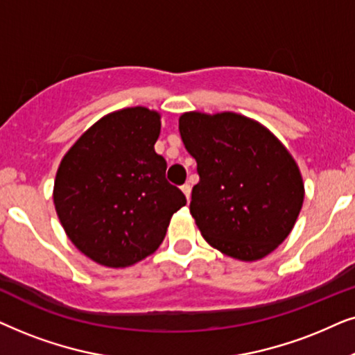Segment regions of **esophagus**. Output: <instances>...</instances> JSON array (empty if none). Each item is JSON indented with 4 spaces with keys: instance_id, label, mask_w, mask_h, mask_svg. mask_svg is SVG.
Returning <instances> with one entry per match:
<instances>
[{
    "instance_id": "34e87169",
    "label": "esophagus",
    "mask_w": 355,
    "mask_h": 355,
    "mask_svg": "<svg viewBox=\"0 0 355 355\" xmlns=\"http://www.w3.org/2000/svg\"><path fill=\"white\" fill-rule=\"evenodd\" d=\"M182 191L185 193L187 200L190 201V198H191V187H190V183H185V185H182Z\"/></svg>"
}]
</instances>
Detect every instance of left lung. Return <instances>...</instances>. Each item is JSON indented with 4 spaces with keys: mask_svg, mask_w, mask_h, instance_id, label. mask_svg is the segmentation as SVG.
Returning <instances> with one entry per match:
<instances>
[{
    "mask_svg": "<svg viewBox=\"0 0 355 355\" xmlns=\"http://www.w3.org/2000/svg\"><path fill=\"white\" fill-rule=\"evenodd\" d=\"M178 128L196 159L190 212L206 242L242 261L271 253L304 202L292 155L264 126L232 112L183 113Z\"/></svg>",
    "mask_w": 355,
    "mask_h": 355,
    "instance_id": "left-lung-1",
    "label": "left lung"
}]
</instances>
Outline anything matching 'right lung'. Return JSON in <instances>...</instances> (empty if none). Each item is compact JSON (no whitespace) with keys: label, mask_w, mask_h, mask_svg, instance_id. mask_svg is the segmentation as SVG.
<instances>
[{"label":"right lung","mask_w":355,"mask_h":355,"mask_svg":"<svg viewBox=\"0 0 355 355\" xmlns=\"http://www.w3.org/2000/svg\"><path fill=\"white\" fill-rule=\"evenodd\" d=\"M160 115L144 107L92 125L61 160L53 201L66 235L98 264L125 268L159 248L187 198L154 150Z\"/></svg>","instance_id":"add662e5"}]
</instances>
